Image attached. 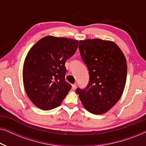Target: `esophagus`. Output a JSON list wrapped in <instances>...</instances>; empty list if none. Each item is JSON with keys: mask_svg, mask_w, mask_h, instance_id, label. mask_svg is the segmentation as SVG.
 <instances>
[{"mask_svg": "<svg viewBox=\"0 0 146 146\" xmlns=\"http://www.w3.org/2000/svg\"><path fill=\"white\" fill-rule=\"evenodd\" d=\"M72 88L73 90H76V84H74L72 85Z\"/></svg>", "mask_w": 146, "mask_h": 146, "instance_id": "obj_1", "label": "esophagus"}]
</instances>
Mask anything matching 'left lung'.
Wrapping results in <instances>:
<instances>
[{
    "label": "left lung",
    "instance_id": "1",
    "mask_svg": "<svg viewBox=\"0 0 146 146\" xmlns=\"http://www.w3.org/2000/svg\"><path fill=\"white\" fill-rule=\"evenodd\" d=\"M79 50L88 69L90 80L85 88H78L76 92L86 110L102 114L122 95L127 78L126 59L118 46L109 40H80Z\"/></svg>",
    "mask_w": 146,
    "mask_h": 146
}]
</instances>
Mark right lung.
<instances>
[{
    "label": "right lung",
    "instance_id": "right-lung-1",
    "mask_svg": "<svg viewBox=\"0 0 146 146\" xmlns=\"http://www.w3.org/2000/svg\"><path fill=\"white\" fill-rule=\"evenodd\" d=\"M78 41L47 36L31 48L23 65L26 93L34 104L43 110L60 105L72 86L65 80V62L72 56Z\"/></svg>",
    "mask_w": 146,
    "mask_h": 146
}]
</instances>
